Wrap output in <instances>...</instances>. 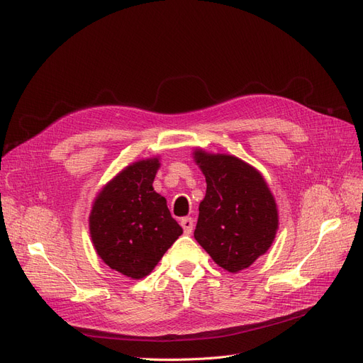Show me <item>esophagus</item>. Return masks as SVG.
I'll list each match as a JSON object with an SVG mask.
<instances>
[{
	"label": "esophagus",
	"instance_id": "34e87169",
	"mask_svg": "<svg viewBox=\"0 0 363 363\" xmlns=\"http://www.w3.org/2000/svg\"><path fill=\"white\" fill-rule=\"evenodd\" d=\"M180 225L183 227L186 235H191L192 230H194V219H192V218H188V216L182 218V219H180Z\"/></svg>",
	"mask_w": 363,
	"mask_h": 363
}]
</instances>
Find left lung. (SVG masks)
<instances>
[{"instance_id":"1","label":"left lung","mask_w":363,"mask_h":363,"mask_svg":"<svg viewBox=\"0 0 363 363\" xmlns=\"http://www.w3.org/2000/svg\"><path fill=\"white\" fill-rule=\"evenodd\" d=\"M194 160L207 183L194 236L216 265L242 271L272 245L277 203L263 175L239 157L196 148Z\"/></svg>"}]
</instances>
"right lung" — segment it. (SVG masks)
Segmentation results:
<instances>
[{"mask_svg": "<svg viewBox=\"0 0 363 363\" xmlns=\"http://www.w3.org/2000/svg\"><path fill=\"white\" fill-rule=\"evenodd\" d=\"M159 168L157 156L130 163L98 192L89 215L96 255L135 280L147 277L183 233L152 188Z\"/></svg>", "mask_w": 363, "mask_h": 363, "instance_id": "add662e5", "label": "right lung"}]
</instances>
